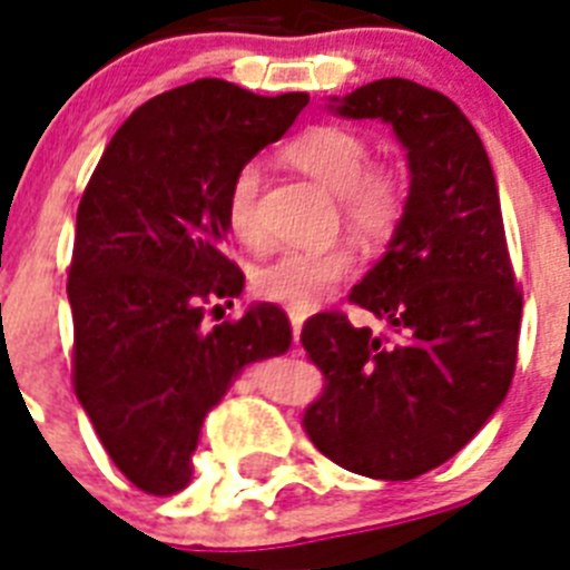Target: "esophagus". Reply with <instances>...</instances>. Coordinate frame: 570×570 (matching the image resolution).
Segmentation results:
<instances>
[{
  "label": "esophagus",
  "mask_w": 570,
  "mask_h": 570,
  "mask_svg": "<svg viewBox=\"0 0 570 570\" xmlns=\"http://www.w3.org/2000/svg\"><path fill=\"white\" fill-rule=\"evenodd\" d=\"M289 322H293V334H295V340H298L302 337V328H304V313L289 311Z\"/></svg>",
  "instance_id": "1"
}]
</instances>
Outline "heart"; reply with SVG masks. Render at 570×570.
<instances>
[{"instance_id": "heart-1", "label": "heart", "mask_w": 570, "mask_h": 570, "mask_svg": "<svg viewBox=\"0 0 570 570\" xmlns=\"http://www.w3.org/2000/svg\"><path fill=\"white\" fill-rule=\"evenodd\" d=\"M286 159L337 195L340 215L348 233L364 245H384L396 233L405 191L396 174L370 168V145L346 127L322 124L304 129L286 147ZM227 227L242 245H263L266 230L259 218V168L245 165L227 191ZM355 272V257L343 245L316 250H284L257 268L254 289L268 302L307 313L320 307L331 289Z\"/></svg>"}]
</instances>
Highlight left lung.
Returning <instances> with one entry per match:
<instances>
[{
  "label": "left lung",
  "instance_id": "left-lung-1",
  "mask_svg": "<svg viewBox=\"0 0 570 570\" xmlns=\"http://www.w3.org/2000/svg\"><path fill=\"white\" fill-rule=\"evenodd\" d=\"M328 109L381 120L407 156L405 209L352 302L399 343L320 313L302 346L325 373L304 429L322 455L370 479L423 476L450 461L503 405L514 375L521 293L514 286L494 171L482 138L441 91L379 79Z\"/></svg>",
  "mask_w": 570,
  "mask_h": 570
}]
</instances>
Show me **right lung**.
<instances>
[{
	"label": "right lung",
	"instance_id": "1",
	"mask_svg": "<svg viewBox=\"0 0 570 570\" xmlns=\"http://www.w3.org/2000/svg\"><path fill=\"white\" fill-rule=\"evenodd\" d=\"M307 100L224 79L159 94L115 132L79 200L67 277L76 396L109 459L147 494L189 485L204 416L245 366L293 346L277 304L213 328L204 313L233 307L245 286L224 257L233 177Z\"/></svg>",
	"mask_w": 570,
	"mask_h": 570
}]
</instances>
